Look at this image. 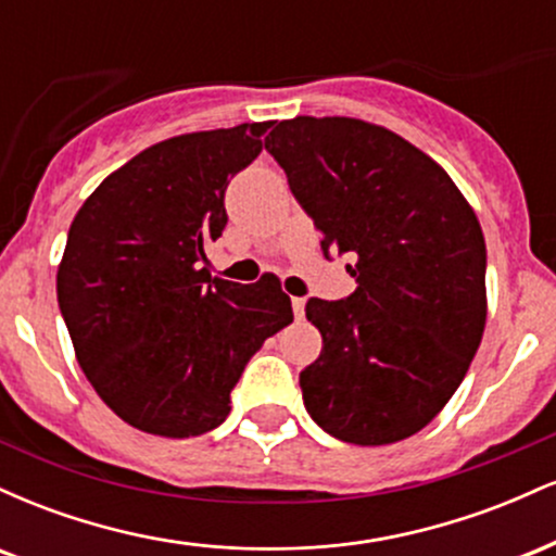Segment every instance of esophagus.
Segmentation results:
<instances>
[{
    "instance_id": "1",
    "label": "esophagus",
    "mask_w": 556,
    "mask_h": 556,
    "mask_svg": "<svg viewBox=\"0 0 556 556\" xmlns=\"http://www.w3.org/2000/svg\"><path fill=\"white\" fill-rule=\"evenodd\" d=\"M292 311H295V318H303L305 316V300L292 298Z\"/></svg>"
}]
</instances>
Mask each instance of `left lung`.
<instances>
[{
	"instance_id": "8db88e82",
	"label": "left lung",
	"mask_w": 556,
	"mask_h": 556,
	"mask_svg": "<svg viewBox=\"0 0 556 556\" xmlns=\"http://www.w3.org/2000/svg\"><path fill=\"white\" fill-rule=\"evenodd\" d=\"M266 151L321 232L324 253L355 258L353 295L305 303L324 340L300 371L305 410L342 442H402L439 416L481 344L478 216L429 154L381 125L282 119Z\"/></svg>"
}]
</instances>
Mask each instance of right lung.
Returning a JSON list of instances; mask_svg holds the SVG:
<instances>
[{
    "mask_svg": "<svg viewBox=\"0 0 556 556\" xmlns=\"http://www.w3.org/2000/svg\"><path fill=\"white\" fill-rule=\"evenodd\" d=\"M271 123L185 132L114 169L75 214L56 300L75 358L132 429L188 439L229 416V392L266 337L292 321L274 274L238 285L201 269L227 225L229 177Z\"/></svg>",
    "mask_w": 556,
    "mask_h": 556,
    "instance_id": "add662e5",
    "label": "right lung"
}]
</instances>
